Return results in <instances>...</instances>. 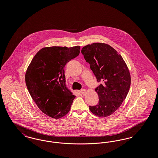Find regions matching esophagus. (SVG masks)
Returning a JSON list of instances; mask_svg holds the SVG:
<instances>
[{
    "label": "esophagus",
    "instance_id": "34e87169",
    "mask_svg": "<svg viewBox=\"0 0 158 158\" xmlns=\"http://www.w3.org/2000/svg\"><path fill=\"white\" fill-rule=\"evenodd\" d=\"M86 89H82L81 90V93L82 95H85V93H86Z\"/></svg>",
    "mask_w": 158,
    "mask_h": 158
}]
</instances>
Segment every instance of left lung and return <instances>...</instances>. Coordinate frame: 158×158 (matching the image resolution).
Instances as JSON below:
<instances>
[{
    "label": "left lung",
    "instance_id": "1",
    "mask_svg": "<svg viewBox=\"0 0 158 158\" xmlns=\"http://www.w3.org/2000/svg\"><path fill=\"white\" fill-rule=\"evenodd\" d=\"M81 52L97 81L103 82L95 89L99 102L89 106V110L100 117L111 115L120 108L128 93L131 76L127 66L120 54L107 44L85 45Z\"/></svg>",
    "mask_w": 158,
    "mask_h": 158
}]
</instances>
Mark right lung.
Masks as SVG:
<instances>
[{"label": "right lung", "instance_id": "obj_1", "mask_svg": "<svg viewBox=\"0 0 158 158\" xmlns=\"http://www.w3.org/2000/svg\"><path fill=\"white\" fill-rule=\"evenodd\" d=\"M79 45L53 46L41 48L27 68L25 83L39 109L58 119L70 111L76 97L66 86L64 66L80 53Z\"/></svg>", "mask_w": 158, "mask_h": 158}]
</instances>
